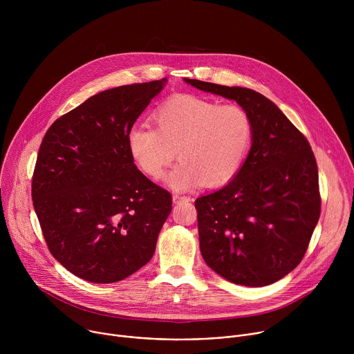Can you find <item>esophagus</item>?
Returning a JSON list of instances; mask_svg holds the SVG:
<instances>
[{
	"label": "esophagus",
	"instance_id": "34e87169",
	"mask_svg": "<svg viewBox=\"0 0 354 354\" xmlns=\"http://www.w3.org/2000/svg\"><path fill=\"white\" fill-rule=\"evenodd\" d=\"M172 198H174V203H179V201H189L190 200V197L180 196V194H174Z\"/></svg>",
	"mask_w": 354,
	"mask_h": 354
}]
</instances>
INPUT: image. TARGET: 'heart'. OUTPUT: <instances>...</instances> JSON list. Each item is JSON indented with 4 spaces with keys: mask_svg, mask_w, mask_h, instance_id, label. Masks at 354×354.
Segmentation results:
<instances>
[{
    "mask_svg": "<svg viewBox=\"0 0 354 354\" xmlns=\"http://www.w3.org/2000/svg\"><path fill=\"white\" fill-rule=\"evenodd\" d=\"M156 129L140 124L127 133V149L137 167L158 179L176 157L180 162L165 183L178 192L228 183L241 169L252 142V120L236 104L178 95L153 116Z\"/></svg>",
    "mask_w": 354,
    "mask_h": 354,
    "instance_id": "b5f03b06",
    "label": "heart"
}]
</instances>
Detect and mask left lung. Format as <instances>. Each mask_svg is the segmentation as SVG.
I'll list each match as a JSON object with an SVG mask.
<instances>
[{"instance_id": "left-lung-1", "label": "left lung", "mask_w": 354, "mask_h": 354, "mask_svg": "<svg viewBox=\"0 0 354 354\" xmlns=\"http://www.w3.org/2000/svg\"><path fill=\"white\" fill-rule=\"evenodd\" d=\"M232 99L254 127L249 154L223 189L197 197L200 252L234 284H272L302 261L321 214L318 167L311 145L262 93L185 78Z\"/></svg>"}]
</instances>
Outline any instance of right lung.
Masks as SVG:
<instances>
[{"label":"right lung","mask_w":354,"mask_h":354,"mask_svg":"<svg viewBox=\"0 0 354 354\" xmlns=\"http://www.w3.org/2000/svg\"><path fill=\"white\" fill-rule=\"evenodd\" d=\"M167 78L99 92L43 137L32 198L43 236L68 272L120 281L156 252L172 196L134 165L127 133Z\"/></svg>","instance_id":"obj_1"}]
</instances>
